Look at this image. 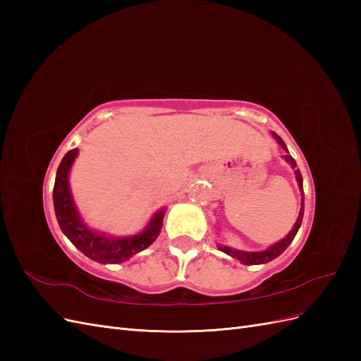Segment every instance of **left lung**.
<instances>
[{
    "mask_svg": "<svg viewBox=\"0 0 361 361\" xmlns=\"http://www.w3.org/2000/svg\"><path fill=\"white\" fill-rule=\"evenodd\" d=\"M272 137H274L277 140V143L283 147V150H285V154H283V159H285L289 166L293 169V173H295V179H297L298 182V188L301 191V207H300V214H298V218L297 221H295L292 231L283 238L280 239V241H277L276 244L269 245L268 248L265 250H260V251H243V250H235V248H231V247H226V245H220L218 244V248H220L223 253L232 256L233 259H238L241 264L244 265H262V264H268V262H271L272 259L279 257L283 251H285L290 243L293 241L295 235L298 233V228L301 227V223H302V215H304V190H302V176L300 173V169H297V162H295V159L290 157L289 150L285 145V141H283L276 133H272Z\"/></svg>",
    "mask_w": 361,
    "mask_h": 361,
    "instance_id": "8db88e82",
    "label": "left lung"
}]
</instances>
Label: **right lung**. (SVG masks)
Wrapping results in <instances>:
<instances>
[{"instance_id": "add662e5", "label": "right lung", "mask_w": 361, "mask_h": 361, "mask_svg": "<svg viewBox=\"0 0 361 361\" xmlns=\"http://www.w3.org/2000/svg\"><path fill=\"white\" fill-rule=\"evenodd\" d=\"M78 149L69 150L61 159L57 170L52 200L59 226L69 241L89 259L99 262V264H120V262L128 260L147 248L150 244H154L161 233L162 220L167 209L166 207L158 209L152 215L150 221L143 231L135 235L116 238L94 231L89 224L84 223L78 207L73 202L69 185V173L75 158L78 157Z\"/></svg>"}]
</instances>
